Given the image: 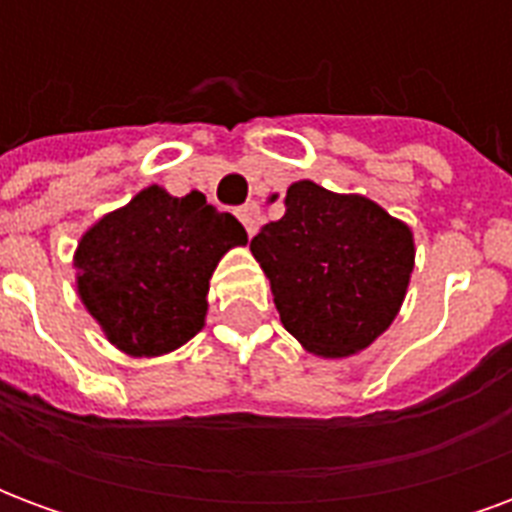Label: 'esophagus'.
Returning a JSON list of instances; mask_svg holds the SVG:
<instances>
[{"mask_svg":"<svg viewBox=\"0 0 512 512\" xmlns=\"http://www.w3.org/2000/svg\"><path fill=\"white\" fill-rule=\"evenodd\" d=\"M238 219H241V224L246 227V233L255 235L257 227H260V222H263L260 205H257V202H246V205H241V208H238Z\"/></svg>","mask_w":512,"mask_h":512,"instance_id":"obj_1","label":"esophagus"}]
</instances>
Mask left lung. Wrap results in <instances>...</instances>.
I'll return each instance as SVG.
<instances>
[{
    "label": "left lung",
    "mask_w": 512,
    "mask_h": 512,
    "mask_svg": "<svg viewBox=\"0 0 512 512\" xmlns=\"http://www.w3.org/2000/svg\"><path fill=\"white\" fill-rule=\"evenodd\" d=\"M249 249L271 279L282 326L326 359L359 354L389 329L414 268L406 224L367 197L312 180L290 186L285 216Z\"/></svg>",
    "instance_id": "1"
}]
</instances>
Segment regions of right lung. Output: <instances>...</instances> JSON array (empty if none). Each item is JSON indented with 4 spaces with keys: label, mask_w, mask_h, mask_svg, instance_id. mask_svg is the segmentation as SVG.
Returning <instances> with one entry per match:
<instances>
[{
    "label": "right lung",
    "mask_w": 512,
    "mask_h": 512,
    "mask_svg": "<svg viewBox=\"0 0 512 512\" xmlns=\"http://www.w3.org/2000/svg\"><path fill=\"white\" fill-rule=\"evenodd\" d=\"M246 230L200 191L172 197L147 186L79 241L73 266L84 307L120 351L161 356L200 332L216 263Z\"/></svg>",
    "instance_id": "1"
}]
</instances>
